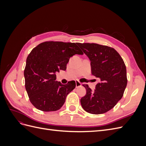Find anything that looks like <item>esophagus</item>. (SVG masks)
Here are the masks:
<instances>
[{"mask_svg": "<svg viewBox=\"0 0 146 146\" xmlns=\"http://www.w3.org/2000/svg\"><path fill=\"white\" fill-rule=\"evenodd\" d=\"M76 88H78L79 86H82V83L80 82H78V81L77 80V81H76Z\"/></svg>", "mask_w": 146, "mask_h": 146, "instance_id": "esophagus-1", "label": "esophagus"}]
</instances>
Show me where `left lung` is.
<instances>
[{"label":"left lung","instance_id":"left-lung-1","mask_svg":"<svg viewBox=\"0 0 146 146\" xmlns=\"http://www.w3.org/2000/svg\"><path fill=\"white\" fill-rule=\"evenodd\" d=\"M91 61V73L99 78L96 90L83 85L86 94L80 99L88 113L103 114L115 106L122 98L127 84L126 66L114 48L96 43H77Z\"/></svg>","mask_w":146,"mask_h":146}]
</instances>
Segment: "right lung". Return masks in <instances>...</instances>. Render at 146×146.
I'll return each mask as SVG.
<instances>
[{"mask_svg": "<svg viewBox=\"0 0 146 146\" xmlns=\"http://www.w3.org/2000/svg\"><path fill=\"white\" fill-rule=\"evenodd\" d=\"M83 53L76 43L46 41L31 51L24 69L25 86L30 102L42 111L61 108L67 95L76 88L75 81L66 85L55 81L56 72L65 70L69 58Z\"/></svg>", "mask_w": 146, "mask_h": 146, "instance_id": "right-lung-1", "label": "right lung"}]
</instances>
